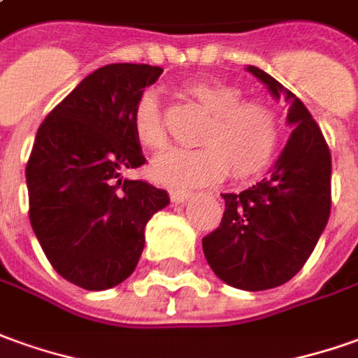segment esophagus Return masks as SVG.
Returning a JSON list of instances; mask_svg holds the SVG:
<instances>
[{
  "mask_svg": "<svg viewBox=\"0 0 358 358\" xmlns=\"http://www.w3.org/2000/svg\"><path fill=\"white\" fill-rule=\"evenodd\" d=\"M169 196H171V201L173 203H185V201H189L193 193L191 191H187V189H179V187H171L169 189Z\"/></svg>",
  "mask_w": 358,
  "mask_h": 358,
  "instance_id": "obj_1",
  "label": "esophagus"
}]
</instances>
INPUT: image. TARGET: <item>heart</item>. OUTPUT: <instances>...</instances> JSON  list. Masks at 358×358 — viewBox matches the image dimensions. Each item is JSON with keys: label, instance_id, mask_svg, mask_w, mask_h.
I'll use <instances>...</instances> for the list:
<instances>
[{"label": "heart", "instance_id": "b5f03b06", "mask_svg": "<svg viewBox=\"0 0 358 358\" xmlns=\"http://www.w3.org/2000/svg\"><path fill=\"white\" fill-rule=\"evenodd\" d=\"M185 91L210 113L199 148H167L154 159L159 181L194 187L230 173L245 179L271 162L280 136L275 108L259 99H241V91L224 81H191ZM134 134L146 148H162L167 140L164 108L155 91H144L132 115Z\"/></svg>", "mask_w": 358, "mask_h": 358}]
</instances>
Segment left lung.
<instances>
[{
	"instance_id": "obj_1",
	"label": "left lung",
	"mask_w": 358,
	"mask_h": 358,
	"mask_svg": "<svg viewBox=\"0 0 358 358\" xmlns=\"http://www.w3.org/2000/svg\"><path fill=\"white\" fill-rule=\"evenodd\" d=\"M248 71L290 103L294 130L271 175L248 191L222 194L224 216L203 238V251L216 277L255 292L285 285L312 255L331 210V154L292 91L255 66Z\"/></svg>"
}]
</instances>
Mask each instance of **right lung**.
<instances>
[{
    "label": "right lung",
    "instance_id": "right-lung-1",
    "mask_svg": "<svg viewBox=\"0 0 358 358\" xmlns=\"http://www.w3.org/2000/svg\"><path fill=\"white\" fill-rule=\"evenodd\" d=\"M148 64H108L52 108L27 162L29 218L54 271L85 290L132 275L144 228L167 191L120 173L146 164L134 134L138 97L162 76Z\"/></svg>",
    "mask_w": 358,
    "mask_h": 358
}]
</instances>
